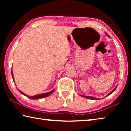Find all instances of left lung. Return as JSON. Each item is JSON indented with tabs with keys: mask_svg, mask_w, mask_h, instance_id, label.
Returning <instances> with one entry per match:
<instances>
[{
	"mask_svg": "<svg viewBox=\"0 0 131 131\" xmlns=\"http://www.w3.org/2000/svg\"><path fill=\"white\" fill-rule=\"evenodd\" d=\"M106 35H107V36L109 37V35H108V34H106ZM116 88H117V87L114 88V89L113 90V91H111L109 94H108L107 96H108V95H110L111 94H112V93H113V92L114 91H115V90L116 89ZM80 96H83V97H85V98H87V99H92V100H97V99H97V98H96V97H92V96H84V95H80Z\"/></svg>",
	"mask_w": 131,
	"mask_h": 131,
	"instance_id": "8db88e82",
	"label": "left lung"
}]
</instances>
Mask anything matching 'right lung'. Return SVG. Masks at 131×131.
I'll use <instances>...</instances> for the list:
<instances>
[{"instance_id":"right-lung-1","label":"right lung","mask_w":131,"mask_h":131,"mask_svg":"<svg viewBox=\"0 0 131 131\" xmlns=\"http://www.w3.org/2000/svg\"><path fill=\"white\" fill-rule=\"evenodd\" d=\"M12 77H13V81H14V77H13V71H12ZM17 90H18L19 92H20L21 94H23L24 95H25V96H26V97H29V98L32 99H40V98H43V97H47V96H49V95H50L51 94H52V93L54 92V91H55V90H53L51 91H50V92H46V93H44V94H39V95H35V96H28V95H26V94H24V93H23V92L19 90V89H18V88H17Z\"/></svg>"}]
</instances>
